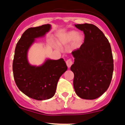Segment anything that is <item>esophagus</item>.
I'll return each mask as SVG.
<instances>
[{"label":"esophagus","mask_w":125,"mask_h":125,"mask_svg":"<svg viewBox=\"0 0 125 125\" xmlns=\"http://www.w3.org/2000/svg\"><path fill=\"white\" fill-rule=\"evenodd\" d=\"M66 64L68 67H71L72 66V64H73V62H72V61L71 59H67V61H66Z\"/></svg>","instance_id":"obj_1"}]
</instances>
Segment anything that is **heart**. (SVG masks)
<instances>
[{
    "label": "heart",
    "instance_id": "1",
    "mask_svg": "<svg viewBox=\"0 0 125 125\" xmlns=\"http://www.w3.org/2000/svg\"><path fill=\"white\" fill-rule=\"evenodd\" d=\"M74 40V46L76 47H79L82 43L83 37L82 35H79V33L76 31H71L60 38V43L67 44L72 42Z\"/></svg>",
    "mask_w": 125,
    "mask_h": 125
}]
</instances>
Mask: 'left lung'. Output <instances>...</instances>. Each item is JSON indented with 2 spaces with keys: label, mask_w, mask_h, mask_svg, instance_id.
I'll list each match as a JSON object with an SVG mask.
<instances>
[{
  "label": "left lung",
  "mask_w": 125,
  "mask_h": 125,
  "mask_svg": "<svg viewBox=\"0 0 125 125\" xmlns=\"http://www.w3.org/2000/svg\"><path fill=\"white\" fill-rule=\"evenodd\" d=\"M83 31L84 42L72 52L74 58L71 67L74 73L76 94L84 99L92 100L106 91L112 78L113 59L111 47L104 33L92 24H77Z\"/></svg>",
  "instance_id": "obj_1"
}]
</instances>
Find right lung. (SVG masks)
I'll list each match as a JSON object with an SVG mask.
<instances>
[{
	"label": "right lung",
	"mask_w": 125,
	"mask_h": 125,
	"mask_svg": "<svg viewBox=\"0 0 125 125\" xmlns=\"http://www.w3.org/2000/svg\"><path fill=\"white\" fill-rule=\"evenodd\" d=\"M51 29V25L28 29L22 34L15 48L13 72L15 83L21 92L31 98L43 100L54 95L60 77L67 67L63 59L48 60L41 66L29 64L27 52L35 38L42 36Z\"/></svg>",
	"instance_id": "obj_1"
}]
</instances>
